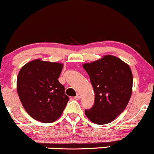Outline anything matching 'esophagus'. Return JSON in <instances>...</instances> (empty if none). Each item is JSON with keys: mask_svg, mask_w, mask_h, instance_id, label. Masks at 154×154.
I'll return each instance as SVG.
<instances>
[{"mask_svg": "<svg viewBox=\"0 0 154 154\" xmlns=\"http://www.w3.org/2000/svg\"><path fill=\"white\" fill-rule=\"evenodd\" d=\"M74 98H75V100H79V94H77V95H76V96L74 97Z\"/></svg>", "mask_w": 154, "mask_h": 154, "instance_id": "obj_1", "label": "esophagus"}]
</instances>
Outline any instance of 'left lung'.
Returning <instances> with one entry per match:
<instances>
[{
	"instance_id": "1",
	"label": "left lung",
	"mask_w": 154,
	"mask_h": 154,
	"mask_svg": "<svg viewBox=\"0 0 154 154\" xmlns=\"http://www.w3.org/2000/svg\"><path fill=\"white\" fill-rule=\"evenodd\" d=\"M95 93L94 105L85 112L97 124L110 123L127 106L132 92L133 76L129 66L119 58L106 55L83 65Z\"/></svg>"
}]
</instances>
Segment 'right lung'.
I'll list each match as a JSON object with an SVG mask.
<instances>
[{"instance_id": "obj_1", "label": "right lung", "mask_w": 154, "mask_h": 154, "mask_svg": "<svg viewBox=\"0 0 154 154\" xmlns=\"http://www.w3.org/2000/svg\"><path fill=\"white\" fill-rule=\"evenodd\" d=\"M63 65L35 60L21 68L17 91L23 107L34 119L51 123L63 114L69 97L58 81Z\"/></svg>"}]
</instances>
